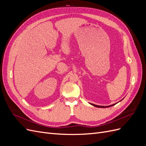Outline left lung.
<instances>
[{
	"label": "left lung",
	"instance_id": "obj_1",
	"mask_svg": "<svg viewBox=\"0 0 146 146\" xmlns=\"http://www.w3.org/2000/svg\"><path fill=\"white\" fill-rule=\"evenodd\" d=\"M92 105H93V106H94V107H98V108H107V107H111V106H113V105H116V104H113V105H109V106H99V105H94V104H91Z\"/></svg>",
	"mask_w": 146,
	"mask_h": 146
}]
</instances>
